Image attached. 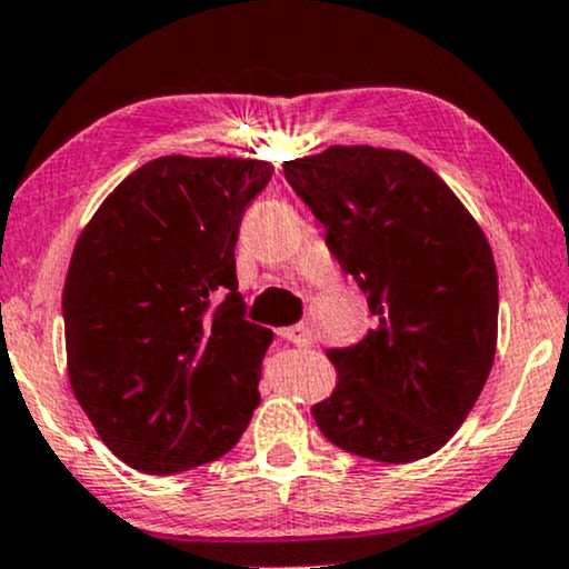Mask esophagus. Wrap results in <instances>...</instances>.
I'll list each match as a JSON object with an SVG mask.
<instances>
[{"instance_id":"34e87169","label":"esophagus","mask_w":569,"mask_h":569,"mask_svg":"<svg viewBox=\"0 0 569 569\" xmlns=\"http://www.w3.org/2000/svg\"><path fill=\"white\" fill-rule=\"evenodd\" d=\"M278 335H280V339H286V342L297 345V348H310L312 345V335L305 323L289 326V329H280Z\"/></svg>"}]
</instances>
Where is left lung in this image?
<instances>
[{"mask_svg":"<svg viewBox=\"0 0 569 569\" xmlns=\"http://www.w3.org/2000/svg\"><path fill=\"white\" fill-rule=\"evenodd\" d=\"M283 173L380 321L329 352L339 382L312 407L318 428L377 462L439 452L495 361L498 270L485 232L439 176L396 149L331 147Z\"/></svg>","mask_w":569,"mask_h":569,"instance_id":"8db88e82","label":"left lung"}]
</instances>
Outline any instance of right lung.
<instances>
[{
  "label": "right lung",
  "mask_w": 569,
  "mask_h": 569,
  "mask_svg": "<svg viewBox=\"0 0 569 569\" xmlns=\"http://www.w3.org/2000/svg\"><path fill=\"white\" fill-rule=\"evenodd\" d=\"M270 176L262 160L158 158L77 240L63 286L71 390L136 471L217 460L259 407L272 331L246 321L234 243Z\"/></svg>",
  "instance_id": "right-lung-1"
}]
</instances>
